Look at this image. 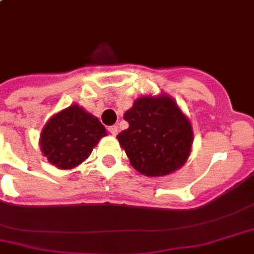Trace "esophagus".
<instances>
[{
    "label": "esophagus",
    "mask_w": 254,
    "mask_h": 254,
    "mask_svg": "<svg viewBox=\"0 0 254 254\" xmlns=\"http://www.w3.org/2000/svg\"><path fill=\"white\" fill-rule=\"evenodd\" d=\"M109 132L112 133L113 136H116L118 133V127L117 125H112V127H109Z\"/></svg>",
    "instance_id": "34e87169"
}]
</instances>
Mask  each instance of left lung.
<instances>
[{"instance_id":"left-lung-1","label":"left lung","mask_w":254,"mask_h":254,"mask_svg":"<svg viewBox=\"0 0 254 254\" xmlns=\"http://www.w3.org/2000/svg\"><path fill=\"white\" fill-rule=\"evenodd\" d=\"M124 118L129 127L117 138L134 170L157 178L183 167L191 153L194 132L171 95H142Z\"/></svg>"}]
</instances>
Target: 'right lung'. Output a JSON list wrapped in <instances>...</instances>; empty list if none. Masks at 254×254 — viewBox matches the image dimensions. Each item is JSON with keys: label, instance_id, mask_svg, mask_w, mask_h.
<instances>
[{"label": "right lung", "instance_id": "1", "mask_svg": "<svg viewBox=\"0 0 254 254\" xmlns=\"http://www.w3.org/2000/svg\"><path fill=\"white\" fill-rule=\"evenodd\" d=\"M106 134L98 118L74 103L47 121L39 145L51 164L59 170H71L82 164Z\"/></svg>", "mask_w": 254, "mask_h": 254}]
</instances>
